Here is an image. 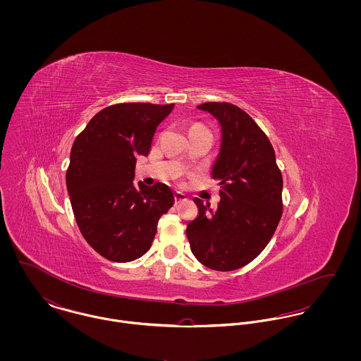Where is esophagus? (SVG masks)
I'll return each mask as SVG.
<instances>
[{"label": "esophagus", "mask_w": 361, "mask_h": 361, "mask_svg": "<svg viewBox=\"0 0 361 361\" xmlns=\"http://www.w3.org/2000/svg\"><path fill=\"white\" fill-rule=\"evenodd\" d=\"M173 197H175V203H176V204L183 203V202H186V200H188V197H186L183 193H179V192H178V193H175V196H173Z\"/></svg>", "instance_id": "34e87169"}]
</instances>
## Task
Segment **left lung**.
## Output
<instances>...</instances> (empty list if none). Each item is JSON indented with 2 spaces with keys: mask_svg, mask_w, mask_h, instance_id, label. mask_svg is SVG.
<instances>
[{
  "mask_svg": "<svg viewBox=\"0 0 361 361\" xmlns=\"http://www.w3.org/2000/svg\"><path fill=\"white\" fill-rule=\"evenodd\" d=\"M199 109L218 119L222 142L212 166L221 202L212 211L195 199L199 215L188 224L192 253L215 271L247 265L265 249L282 216V173L267 135L243 109L204 103Z\"/></svg>",
  "mask_w": 361,
  "mask_h": 361,
  "instance_id": "1",
  "label": "left lung"
}]
</instances>
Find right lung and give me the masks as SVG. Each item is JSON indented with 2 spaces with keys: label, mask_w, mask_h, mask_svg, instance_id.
<instances>
[{
  "label": "right lung",
  "mask_w": 361,
  "mask_h": 361,
  "mask_svg": "<svg viewBox=\"0 0 361 361\" xmlns=\"http://www.w3.org/2000/svg\"><path fill=\"white\" fill-rule=\"evenodd\" d=\"M173 104L121 103L97 112L71 150L66 188L78 226L104 258L128 262L149 252L173 193L157 182L133 185L137 155L150 153L157 126Z\"/></svg>",
  "instance_id": "1"
}]
</instances>
